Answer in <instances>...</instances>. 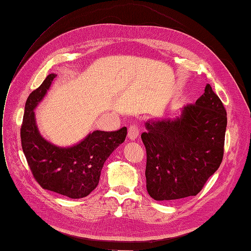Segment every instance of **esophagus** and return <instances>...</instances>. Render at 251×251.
<instances>
[{"mask_svg":"<svg viewBox=\"0 0 251 251\" xmlns=\"http://www.w3.org/2000/svg\"><path fill=\"white\" fill-rule=\"evenodd\" d=\"M140 135V130H138V127L136 125H132L128 129V138L130 141L136 140V137Z\"/></svg>","mask_w":251,"mask_h":251,"instance_id":"1","label":"esophagus"}]
</instances>
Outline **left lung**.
Listing matches in <instances>:
<instances>
[{"instance_id": "left-lung-1", "label": "left lung", "mask_w": 251, "mask_h": 251, "mask_svg": "<svg viewBox=\"0 0 251 251\" xmlns=\"http://www.w3.org/2000/svg\"><path fill=\"white\" fill-rule=\"evenodd\" d=\"M226 111L211 86L174 119L149 120L142 140L147 151V190L155 201L197 196L224 157Z\"/></svg>"}]
</instances>
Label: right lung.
<instances>
[{"label": "right lung", "instance_id": "obj_1", "mask_svg": "<svg viewBox=\"0 0 251 251\" xmlns=\"http://www.w3.org/2000/svg\"><path fill=\"white\" fill-rule=\"evenodd\" d=\"M55 76L54 73L49 74L26 99L21 129L22 147L35 180L43 189L70 199H81L97 187L104 162L125 141L127 128L111 132L95 130L68 147L46 141L36 124L34 110Z\"/></svg>", "mask_w": 251, "mask_h": 251}]
</instances>
